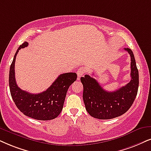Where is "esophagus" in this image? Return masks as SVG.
I'll return each mask as SVG.
<instances>
[{
    "label": "esophagus",
    "instance_id": "1",
    "mask_svg": "<svg viewBox=\"0 0 151 151\" xmlns=\"http://www.w3.org/2000/svg\"><path fill=\"white\" fill-rule=\"evenodd\" d=\"M84 72H85V70L82 68H81L80 69L77 70V79L78 80H79L80 78H81L82 76L83 75V74H84Z\"/></svg>",
    "mask_w": 151,
    "mask_h": 151
}]
</instances>
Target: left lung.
<instances>
[{
	"label": "left lung",
	"instance_id": "1",
	"mask_svg": "<svg viewBox=\"0 0 151 151\" xmlns=\"http://www.w3.org/2000/svg\"><path fill=\"white\" fill-rule=\"evenodd\" d=\"M131 58V80L127 84L109 92L102 88L97 80L86 74L81 78L83 100L90 115L98 119H111L127 111L136 98L139 87V72L132 51L125 48Z\"/></svg>",
	"mask_w": 151,
	"mask_h": 151
}]
</instances>
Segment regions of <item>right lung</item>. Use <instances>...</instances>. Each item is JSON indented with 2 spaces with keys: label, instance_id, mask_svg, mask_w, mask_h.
Wrapping results in <instances>:
<instances>
[{
  "label": "right lung",
  "instance_id": "right-lung-1",
  "mask_svg": "<svg viewBox=\"0 0 151 151\" xmlns=\"http://www.w3.org/2000/svg\"><path fill=\"white\" fill-rule=\"evenodd\" d=\"M28 45L27 42L20 45L9 68V86L11 96L17 108L24 115L40 121L54 119L61 112L67 91L70 86L77 80V75L74 72L60 74L50 87L37 94H32L23 91L17 84L14 65L19 50Z\"/></svg>",
  "mask_w": 151,
  "mask_h": 151
}]
</instances>
